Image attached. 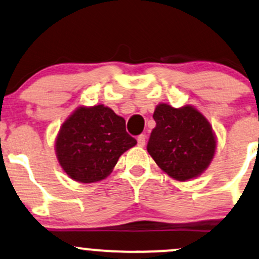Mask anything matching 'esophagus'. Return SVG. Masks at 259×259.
Returning a JSON list of instances; mask_svg holds the SVG:
<instances>
[{
  "mask_svg": "<svg viewBox=\"0 0 259 259\" xmlns=\"http://www.w3.org/2000/svg\"><path fill=\"white\" fill-rule=\"evenodd\" d=\"M137 142H138L139 147H144V145H145V136L144 135L139 136L138 139H137Z\"/></svg>",
  "mask_w": 259,
  "mask_h": 259,
  "instance_id": "esophagus-1",
  "label": "esophagus"
}]
</instances>
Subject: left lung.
I'll use <instances>...</instances> for the list:
<instances>
[{
  "instance_id": "1",
  "label": "left lung",
  "mask_w": 259,
  "mask_h": 259,
  "mask_svg": "<svg viewBox=\"0 0 259 259\" xmlns=\"http://www.w3.org/2000/svg\"><path fill=\"white\" fill-rule=\"evenodd\" d=\"M147 150L164 172L177 181L199 176L213 160L217 139L207 118L193 106L159 104Z\"/></svg>"
}]
</instances>
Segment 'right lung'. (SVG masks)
<instances>
[{
    "mask_svg": "<svg viewBox=\"0 0 259 259\" xmlns=\"http://www.w3.org/2000/svg\"><path fill=\"white\" fill-rule=\"evenodd\" d=\"M137 141L126 122L110 107L80 106L63 122L56 138V156L72 180L92 184L111 174L118 158Z\"/></svg>",
    "mask_w": 259,
    "mask_h": 259,
    "instance_id": "1",
    "label": "right lung"
}]
</instances>
